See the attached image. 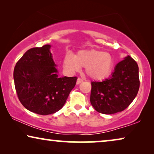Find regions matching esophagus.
I'll return each mask as SVG.
<instances>
[{
  "label": "esophagus",
  "instance_id": "34e87169",
  "mask_svg": "<svg viewBox=\"0 0 154 154\" xmlns=\"http://www.w3.org/2000/svg\"><path fill=\"white\" fill-rule=\"evenodd\" d=\"M83 80L81 79V78H78L77 81H76V84H77V85H79V84L82 83V82H83Z\"/></svg>",
  "mask_w": 154,
  "mask_h": 154
}]
</instances>
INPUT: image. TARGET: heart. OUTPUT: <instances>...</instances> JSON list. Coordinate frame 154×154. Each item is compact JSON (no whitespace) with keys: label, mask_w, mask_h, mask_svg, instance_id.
I'll return each mask as SVG.
<instances>
[{"label":"heart","mask_w":154,"mask_h":154,"mask_svg":"<svg viewBox=\"0 0 154 154\" xmlns=\"http://www.w3.org/2000/svg\"><path fill=\"white\" fill-rule=\"evenodd\" d=\"M113 65L110 54L94 49L81 50L75 56L67 53L63 60V66L68 72L79 71L82 66H85L87 75L94 80L106 78L110 73Z\"/></svg>","instance_id":"heart-1"}]
</instances>
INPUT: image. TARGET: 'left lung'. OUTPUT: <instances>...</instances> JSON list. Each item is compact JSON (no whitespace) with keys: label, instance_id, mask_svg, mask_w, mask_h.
I'll return each mask as SVG.
<instances>
[{"label":"left lung","instance_id":"8db88e82","mask_svg":"<svg viewBox=\"0 0 154 154\" xmlns=\"http://www.w3.org/2000/svg\"><path fill=\"white\" fill-rule=\"evenodd\" d=\"M90 103L104 114L121 112L128 107L140 88L139 67L130 56L118 63L114 71L104 81L91 82Z\"/></svg>","mask_w":154,"mask_h":154}]
</instances>
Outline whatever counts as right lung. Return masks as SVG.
<instances>
[{
  "label": "right lung",
  "instance_id": "1",
  "mask_svg": "<svg viewBox=\"0 0 154 154\" xmlns=\"http://www.w3.org/2000/svg\"><path fill=\"white\" fill-rule=\"evenodd\" d=\"M50 45L27 50L14 69L15 90L20 102L29 111L52 114L64 106L75 87L77 77H58Z\"/></svg>",
  "mask_w": 154,
  "mask_h": 154
}]
</instances>
